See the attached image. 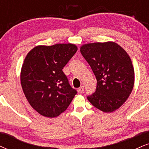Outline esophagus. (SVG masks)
<instances>
[{"label": "esophagus", "instance_id": "esophagus-1", "mask_svg": "<svg viewBox=\"0 0 149 149\" xmlns=\"http://www.w3.org/2000/svg\"><path fill=\"white\" fill-rule=\"evenodd\" d=\"M83 92H84V87H83V86L80 87V88L78 89V93H79V94L83 93Z\"/></svg>", "mask_w": 149, "mask_h": 149}]
</instances>
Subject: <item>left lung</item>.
<instances>
[{
    "instance_id": "left-lung-1",
    "label": "left lung",
    "mask_w": 149,
    "mask_h": 149,
    "mask_svg": "<svg viewBox=\"0 0 149 149\" xmlns=\"http://www.w3.org/2000/svg\"><path fill=\"white\" fill-rule=\"evenodd\" d=\"M80 51L97 79L96 90L87 98L102 111H114L125 102L134 86V71L129 55L113 42L85 44Z\"/></svg>"
}]
</instances>
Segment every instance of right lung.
<instances>
[{"mask_svg": "<svg viewBox=\"0 0 149 149\" xmlns=\"http://www.w3.org/2000/svg\"><path fill=\"white\" fill-rule=\"evenodd\" d=\"M77 50L71 43L39 45L26 57L20 77L22 87L29 103L40 115H60L77 94L62 71Z\"/></svg>", "mask_w": 149, "mask_h": 149, "instance_id": "1", "label": "right lung"}]
</instances>
